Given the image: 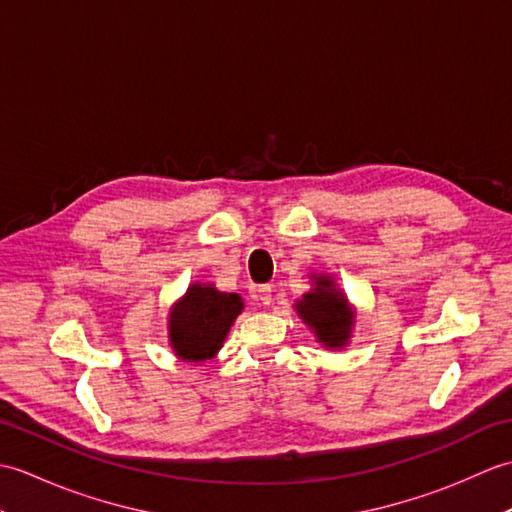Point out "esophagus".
I'll return each instance as SVG.
<instances>
[{
	"instance_id": "esophagus-1",
	"label": "esophagus",
	"mask_w": 512,
	"mask_h": 512,
	"mask_svg": "<svg viewBox=\"0 0 512 512\" xmlns=\"http://www.w3.org/2000/svg\"><path fill=\"white\" fill-rule=\"evenodd\" d=\"M257 295H259V301H262L264 306H270V303H273V288H270V286H259Z\"/></svg>"
}]
</instances>
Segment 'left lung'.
Segmentation results:
<instances>
[{
	"instance_id": "8db88e82",
	"label": "left lung",
	"mask_w": 512,
	"mask_h": 512,
	"mask_svg": "<svg viewBox=\"0 0 512 512\" xmlns=\"http://www.w3.org/2000/svg\"><path fill=\"white\" fill-rule=\"evenodd\" d=\"M314 288L295 303L303 323L325 347H345L354 328V310L347 297L336 288L330 275H312Z\"/></svg>"
}]
</instances>
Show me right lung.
Instances as JSON below:
<instances>
[{
	"label": "right lung",
	"instance_id": "1",
	"mask_svg": "<svg viewBox=\"0 0 512 512\" xmlns=\"http://www.w3.org/2000/svg\"><path fill=\"white\" fill-rule=\"evenodd\" d=\"M244 301L235 292H220L213 284H193L169 314V343L178 358L189 363L209 361L226 339Z\"/></svg>",
	"mask_w": 512,
	"mask_h": 512
}]
</instances>
